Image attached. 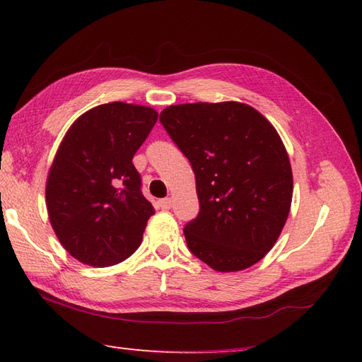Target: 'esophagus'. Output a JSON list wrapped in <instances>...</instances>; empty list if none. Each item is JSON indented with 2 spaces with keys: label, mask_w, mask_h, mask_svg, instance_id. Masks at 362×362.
<instances>
[{
  "label": "esophagus",
  "mask_w": 362,
  "mask_h": 362,
  "mask_svg": "<svg viewBox=\"0 0 362 362\" xmlns=\"http://www.w3.org/2000/svg\"><path fill=\"white\" fill-rule=\"evenodd\" d=\"M159 206H160V209H164V211L170 209L172 208V198H162V200L159 202Z\"/></svg>",
  "instance_id": "obj_1"
}]
</instances>
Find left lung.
<instances>
[{
    "mask_svg": "<svg viewBox=\"0 0 362 362\" xmlns=\"http://www.w3.org/2000/svg\"><path fill=\"white\" fill-rule=\"evenodd\" d=\"M159 120L195 173L200 212L187 247L217 272H239L275 245L292 203V168L276 129L238 101L168 106Z\"/></svg>",
    "mask_w": 362,
    "mask_h": 362,
    "instance_id": "left-lung-1",
    "label": "left lung"
}]
</instances>
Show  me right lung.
<instances>
[{
    "instance_id": "obj_1",
    "label": "right lung",
    "mask_w": 362,
    "mask_h": 362,
    "mask_svg": "<svg viewBox=\"0 0 362 362\" xmlns=\"http://www.w3.org/2000/svg\"><path fill=\"white\" fill-rule=\"evenodd\" d=\"M158 112L114 101L71 124L47 180V208L59 242L79 262L109 267L139 248L154 214L132 164Z\"/></svg>"
}]
</instances>
